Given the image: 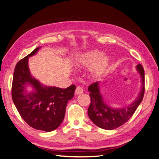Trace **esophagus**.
Returning <instances> with one entry per match:
<instances>
[{"label":"esophagus","mask_w":159,"mask_h":159,"mask_svg":"<svg viewBox=\"0 0 159 159\" xmlns=\"http://www.w3.org/2000/svg\"><path fill=\"white\" fill-rule=\"evenodd\" d=\"M83 92H84V89L81 87H80V86H78V87L76 88V89H75V94L80 95V94L82 93Z\"/></svg>","instance_id":"34e87169"}]
</instances>
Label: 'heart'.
Instances as JSON below:
<instances>
[{"instance_id": "heart-1", "label": "heart", "mask_w": 159, "mask_h": 159, "mask_svg": "<svg viewBox=\"0 0 159 159\" xmlns=\"http://www.w3.org/2000/svg\"><path fill=\"white\" fill-rule=\"evenodd\" d=\"M109 57L102 54L98 50H91L85 52L80 56L77 66L80 68H89L91 73L95 77H99L105 73L109 66Z\"/></svg>"}]
</instances>
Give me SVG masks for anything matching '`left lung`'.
I'll return each instance as SVG.
<instances>
[{"instance_id": "obj_1", "label": "left lung", "mask_w": 159, "mask_h": 159, "mask_svg": "<svg viewBox=\"0 0 159 159\" xmlns=\"http://www.w3.org/2000/svg\"><path fill=\"white\" fill-rule=\"evenodd\" d=\"M136 69L141 78V91L133 102L125 107L115 109L105 103L100 92L99 81L89 86L91 103L88 113L95 125L103 129L113 130L126 123L135 112L142 102L145 92V71L141 64H138Z\"/></svg>"}]
</instances>
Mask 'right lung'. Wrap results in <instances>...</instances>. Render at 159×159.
<instances>
[{"label":"right lung","mask_w":159,"mask_h":159,"mask_svg":"<svg viewBox=\"0 0 159 159\" xmlns=\"http://www.w3.org/2000/svg\"><path fill=\"white\" fill-rule=\"evenodd\" d=\"M40 47H38L19 61L14 69L12 98L22 118L30 127L46 132L58 127L65 116L68 101L74 98L75 85L61 89L42 85L32 76L28 68V58L35 55ZM30 85L33 90L26 89Z\"/></svg>","instance_id":"right-lung-1"}]
</instances>
